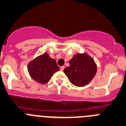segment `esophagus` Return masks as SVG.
I'll list each match as a JSON object with an SVG mask.
<instances>
[{
	"instance_id": "34e87169",
	"label": "esophagus",
	"mask_w": 126,
	"mask_h": 126,
	"mask_svg": "<svg viewBox=\"0 0 126 126\" xmlns=\"http://www.w3.org/2000/svg\"><path fill=\"white\" fill-rule=\"evenodd\" d=\"M64 69V66H61L60 67V70L61 71H63Z\"/></svg>"
}]
</instances>
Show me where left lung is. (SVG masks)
<instances>
[{
  "label": "left lung",
  "instance_id": "obj_1",
  "mask_svg": "<svg viewBox=\"0 0 126 126\" xmlns=\"http://www.w3.org/2000/svg\"><path fill=\"white\" fill-rule=\"evenodd\" d=\"M70 66L64 73L70 82L77 87H83L92 81L97 73V64L88 54L78 53L69 61Z\"/></svg>",
  "mask_w": 126,
  "mask_h": 126
}]
</instances>
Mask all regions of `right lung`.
I'll use <instances>...</instances> for the list:
<instances>
[{"instance_id": "add662e5", "label": "right lung", "mask_w": 126, "mask_h": 126, "mask_svg": "<svg viewBox=\"0 0 126 126\" xmlns=\"http://www.w3.org/2000/svg\"><path fill=\"white\" fill-rule=\"evenodd\" d=\"M28 69L31 77L41 84L48 82L53 75L60 70L55 60L49 57L47 53L29 62Z\"/></svg>"}]
</instances>
